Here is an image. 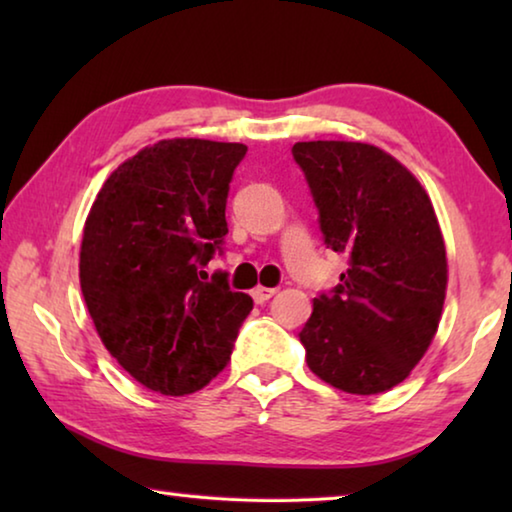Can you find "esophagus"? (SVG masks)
Listing matches in <instances>:
<instances>
[{"label": "esophagus", "instance_id": "esophagus-1", "mask_svg": "<svg viewBox=\"0 0 512 512\" xmlns=\"http://www.w3.org/2000/svg\"><path fill=\"white\" fill-rule=\"evenodd\" d=\"M277 289H271V287H257L253 289V300L257 302V305H264L266 300H271L275 296Z\"/></svg>", "mask_w": 512, "mask_h": 512}]
</instances>
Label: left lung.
Returning a JSON list of instances; mask_svg holds the SVG:
<instances>
[{
    "instance_id": "left-lung-1",
    "label": "left lung",
    "mask_w": 512,
    "mask_h": 512,
    "mask_svg": "<svg viewBox=\"0 0 512 512\" xmlns=\"http://www.w3.org/2000/svg\"><path fill=\"white\" fill-rule=\"evenodd\" d=\"M323 241L350 268L302 327L309 370L339 391H391L443 314L447 255L427 192L393 155L361 142H298Z\"/></svg>"
}]
</instances>
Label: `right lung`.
Returning <instances> with one entry per match:
<instances>
[{
	"label": "right lung",
	"instance_id": "obj_1",
	"mask_svg": "<svg viewBox=\"0 0 512 512\" xmlns=\"http://www.w3.org/2000/svg\"><path fill=\"white\" fill-rule=\"evenodd\" d=\"M244 144L162 140L110 173L81 244V291L94 327L128 375L162 395H189L228 366L253 309L228 273L225 203Z\"/></svg>",
	"mask_w": 512,
	"mask_h": 512
}]
</instances>
